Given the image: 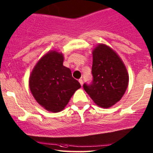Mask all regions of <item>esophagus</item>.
<instances>
[{
	"mask_svg": "<svg viewBox=\"0 0 153 153\" xmlns=\"http://www.w3.org/2000/svg\"><path fill=\"white\" fill-rule=\"evenodd\" d=\"M79 83H80L81 86L83 85V80H82V79H79Z\"/></svg>",
	"mask_w": 153,
	"mask_h": 153,
	"instance_id": "1",
	"label": "esophagus"
}]
</instances>
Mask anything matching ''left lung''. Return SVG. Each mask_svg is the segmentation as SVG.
I'll return each mask as SVG.
<instances>
[{"mask_svg":"<svg viewBox=\"0 0 153 153\" xmlns=\"http://www.w3.org/2000/svg\"><path fill=\"white\" fill-rule=\"evenodd\" d=\"M92 55L93 80L90 84H84V89L99 107L109 108L125 94L128 86V73L117 53L107 45L98 44Z\"/></svg>","mask_w":153,"mask_h":153,"instance_id":"8db88e82","label":"left lung"}]
</instances>
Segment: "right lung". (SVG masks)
<instances>
[{
  "mask_svg": "<svg viewBox=\"0 0 153 153\" xmlns=\"http://www.w3.org/2000/svg\"><path fill=\"white\" fill-rule=\"evenodd\" d=\"M63 62L62 53L48 51L37 62L29 77L30 90L33 97L41 107L51 112L64 109L81 87Z\"/></svg>",
  "mask_w": 153,
  "mask_h": 153,
  "instance_id": "add662e5",
  "label": "right lung"
}]
</instances>
